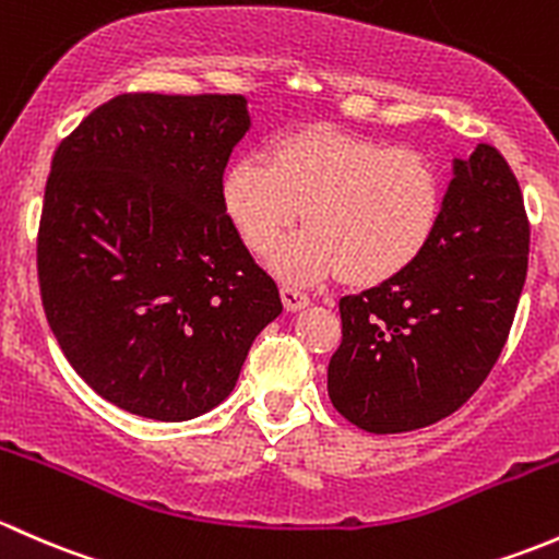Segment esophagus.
Segmentation results:
<instances>
[{
    "instance_id": "34e87169",
    "label": "esophagus",
    "mask_w": 559,
    "mask_h": 559,
    "mask_svg": "<svg viewBox=\"0 0 559 559\" xmlns=\"http://www.w3.org/2000/svg\"><path fill=\"white\" fill-rule=\"evenodd\" d=\"M282 304H285L287 312H298V309L309 307V296L296 285H282Z\"/></svg>"
}]
</instances>
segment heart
<instances>
[{
	"label": "heart",
	"mask_w": 559,
	"mask_h": 559,
	"mask_svg": "<svg viewBox=\"0 0 559 559\" xmlns=\"http://www.w3.org/2000/svg\"><path fill=\"white\" fill-rule=\"evenodd\" d=\"M223 206L255 252L272 250L304 212L309 226L272 252L285 280L342 272L349 282H379L428 247L444 186L419 151L320 126L282 136L269 158L239 155L223 180Z\"/></svg>",
	"instance_id": "heart-1"
}]
</instances>
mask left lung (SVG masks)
<instances>
[{
	"label": "left lung",
	"mask_w": 559,
	"mask_h": 559,
	"mask_svg": "<svg viewBox=\"0 0 559 559\" xmlns=\"http://www.w3.org/2000/svg\"><path fill=\"white\" fill-rule=\"evenodd\" d=\"M531 223L492 145L452 160L439 226L404 272L344 296L328 395L368 433H406L457 412L492 371L527 277Z\"/></svg>",
	"instance_id": "left-lung-1"
}]
</instances>
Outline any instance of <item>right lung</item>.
Masks as SVG:
<instances>
[{
	"instance_id": "right-lung-1",
	"label": "right lung",
	"mask_w": 559,
	"mask_h": 559,
	"mask_svg": "<svg viewBox=\"0 0 559 559\" xmlns=\"http://www.w3.org/2000/svg\"><path fill=\"white\" fill-rule=\"evenodd\" d=\"M250 131L239 94H120L59 145L37 274L74 371L109 404L182 423L231 395L277 282L223 206V171Z\"/></svg>"
}]
</instances>
